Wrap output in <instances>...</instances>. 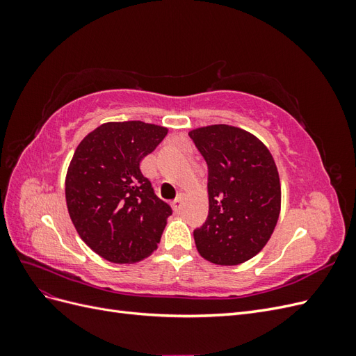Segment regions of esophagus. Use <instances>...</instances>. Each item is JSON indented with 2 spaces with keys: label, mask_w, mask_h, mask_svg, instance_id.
Instances as JSON below:
<instances>
[{
  "label": "esophagus",
  "mask_w": 356,
  "mask_h": 356,
  "mask_svg": "<svg viewBox=\"0 0 356 356\" xmlns=\"http://www.w3.org/2000/svg\"><path fill=\"white\" fill-rule=\"evenodd\" d=\"M172 209L175 213H179L182 211V196L179 195L174 202H172Z\"/></svg>",
  "instance_id": "esophagus-1"
}]
</instances>
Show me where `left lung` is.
Listing matches in <instances>:
<instances>
[{"label":"left lung","mask_w":356,"mask_h":356,"mask_svg":"<svg viewBox=\"0 0 356 356\" xmlns=\"http://www.w3.org/2000/svg\"><path fill=\"white\" fill-rule=\"evenodd\" d=\"M208 165V218L193 232L208 261L236 266L260 252L281 212L275 160L260 139L243 129L213 124L188 134Z\"/></svg>","instance_id":"left-lung-1"}]
</instances>
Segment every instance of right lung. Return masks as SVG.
Wrapping results in <instances>:
<instances>
[{"label":"right lung","mask_w":356,"mask_h":356,"mask_svg":"<svg viewBox=\"0 0 356 356\" xmlns=\"http://www.w3.org/2000/svg\"><path fill=\"white\" fill-rule=\"evenodd\" d=\"M166 134L157 124L111 122L75 149L65 179L68 212L80 238L105 260L141 261L160 242L172 208L139 165Z\"/></svg>","instance_id":"1"}]
</instances>
